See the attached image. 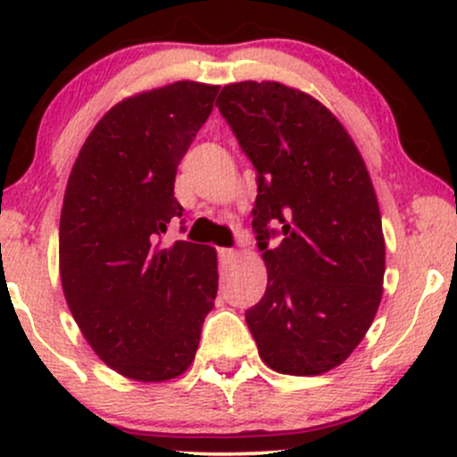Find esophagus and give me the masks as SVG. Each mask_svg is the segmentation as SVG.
<instances>
[{
    "label": "esophagus",
    "mask_w": 457,
    "mask_h": 457,
    "mask_svg": "<svg viewBox=\"0 0 457 457\" xmlns=\"http://www.w3.org/2000/svg\"><path fill=\"white\" fill-rule=\"evenodd\" d=\"M234 260H236V251L234 249H219V262H221V266L232 264Z\"/></svg>",
    "instance_id": "obj_1"
}]
</instances>
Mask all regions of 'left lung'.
I'll return each instance as SVG.
<instances>
[{
    "instance_id": "1",
    "label": "left lung",
    "mask_w": 457,
    "mask_h": 457,
    "mask_svg": "<svg viewBox=\"0 0 457 457\" xmlns=\"http://www.w3.org/2000/svg\"><path fill=\"white\" fill-rule=\"evenodd\" d=\"M217 107L258 171L251 225L269 286L246 327L270 370L324 374L365 337L382 298L385 238L365 162L322 103L283 83H232Z\"/></svg>"
}]
</instances>
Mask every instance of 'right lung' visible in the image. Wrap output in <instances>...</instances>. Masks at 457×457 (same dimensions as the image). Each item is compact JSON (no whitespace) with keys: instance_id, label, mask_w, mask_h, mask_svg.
Instances as JSON below:
<instances>
[{"instance_id":"add662e5","label":"right lung","mask_w":457,"mask_h":457,"mask_svg":"<svg viewBox=\"0 0 457 457\" xmlns=\"http://www.w3.org/2000/svg\"><path fill=\"white\" fill-rule=\"evenodd\" d=\"M217 92L178 81L118 103L94 127L68 178L62 287L94 353L127 378L185 374L214 307L212 246H165L162 234L185 212L174 197L176 171Z\"/></svg>"}]
</instances>
